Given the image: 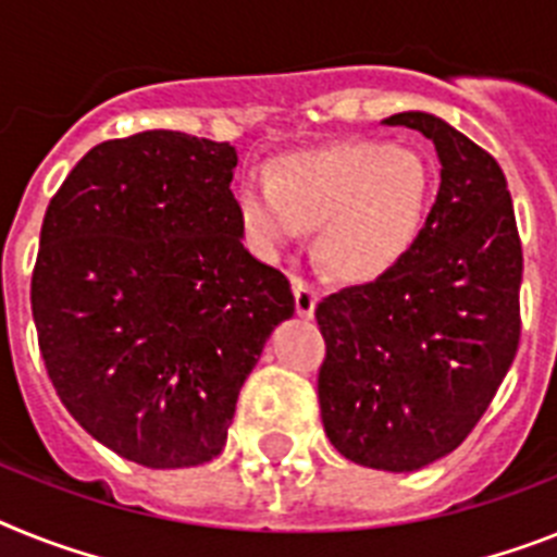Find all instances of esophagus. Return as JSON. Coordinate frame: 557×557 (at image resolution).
Instances as JSON below:
<instances>
[{"label":"esophagus","mask_w":557,"mask_h":557,"mask_svg":"<svg viewBox=\"0 0 557 557\" xmlns=\"http://www.w3.org/2000/svg\"><path fill=\"white\" fill-rule=\"evenodd\" d=\"M292 292H294V308H297V314H300V317H311V314H314L317 292L311 286H308V283L300 277V274H292Z\"/></svg>","instance_id":"esophagus-1"}]
</instances>
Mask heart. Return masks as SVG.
I'll list each match as a JSON object with an SVG mask.
<instances>
[{"label": "heart", "mask_w": 557, "mask_h": 557, "mask_svg": "<svg viewBox=\"0 0 557 557\" xmlns=\"http://www.w3.org/2000/svg\"><path fill=\"white\" fill-rule=\"evenodd\" d=\"M430 200V170L408 147L339 141L288 156L274 177L249 175L237 189L243 226L274 249L320 226L317 251L339 280L368 283L410 249Z\"/></svg>", "instance_id": "b5f03b06"}]
</instances>
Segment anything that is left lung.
Wrapping results in <instances>:
<instances>
[{
    "label": "left lung",
    "mask_w": 557,
    "mask_h": 557,
    "mask_svg": "<svg viewBox=\"0 0 557 557\" xmlns=\"http://www.w3.org/2000/svg\"><path fill=\"white\" fill-rule=\"evenodd\" d=\"M442 161L438 195L399 263L317 302V376L331 445L373 470L410 473L470 436L521 339V237L487 149L428 112H399Z\"/></svg>",
    "instance_id": "1"
}]
</instances>
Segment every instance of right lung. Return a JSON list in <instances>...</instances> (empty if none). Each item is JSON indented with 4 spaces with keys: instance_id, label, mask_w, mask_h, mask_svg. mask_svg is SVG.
I'll return each mask as SVG.
<instances>
[{
    "instance_id": "1",
    "label": "right lung",
    "mask_w": 557,
    "mask_h": 557,
    "mask_svg": "<svg viewBox=\"0 0 557 557\" xmlns=\"http://www.w3.org/2000/svg\"><path fill=\"white\" fill-rule=\"evenodd\" d=\"M237 152L149 129L92 147L45 212L30 308L55 394L135 465L195 467L226 445L283 271L243 249Z\"/></svg>"
}]
</instances>
